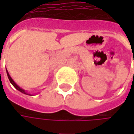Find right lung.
Listing matches in <instances>:
<instances>
[{
	"instance_id": "1",
	"label": "right lung",
	"mask_w": 134,
	"mask_h": 134,
	"mask_svg": "<svg viewBox=\"0 0 134 134\" xmlns=\"http://www.w3.org/2000/svg\"><path fill=\"white\" fill-rule=\"evenodd\" d=\"M7 73L8 78H9V81H10V83H12V84H13V86H14V87H15V89H17V90H18V91H20L21 92H22V93H24V94H26V95H28V94H27V92H25V91H24V90H22V89H21V88H20V87H19V86H18L17 85V84H16V83H15L14 81H13V79L11 78V77H10V76H9V73H8L7 70Z\"/></svg>"
}]
</instances>
